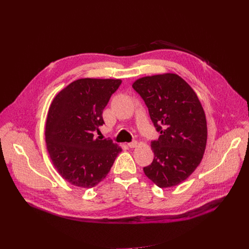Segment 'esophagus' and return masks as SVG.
Returning <instances> with one entry per match:
<instances>
[{
	"mask_svg": "<svg viewBox=\"0 0 249 249\" xmlns=\"http://www.w3.org/2000/svg\"><path fill=\"white\" fill-rule=\"evenodd\" d=\"M137 145H138V143H137L136 141L130 142V143H128V144H127V146H128L129 148H135V147H137Z\"/></svg>",
	"mask_w": 249,
	"mask_h": 249,
	"instance_id": "1",
	"label": "esophagus"
}]
</instances>
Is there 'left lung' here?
Listing matches in <instances>:
<instances>
[{"mask_svg": "<svg viewBox=\"0 0 249 249\" xmlns=\"http://www.w3.org/2000/svg\"><path fill=\"white\" fill-rule=\"evenodd\" d=\"M132 87L160 133L151 142L155 158L144 172L160 188L179 184L196 169L205 152L207 122L202 105L191 87L175 74L144 77Z\"/></svg>", "mask_w": 249, "mask_h": 249, "instance_id": "8db88e82", "label": "left lung"}]
</instances>
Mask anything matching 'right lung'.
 <instances>
[{"mask_svg": "<svg viewBox=\"0 0 249 249\" xmlns=\"http://www.w3.org/2000/svg\"><path fill=\"white\" fill-rule=\"evenodd\" d=\"M121 80L80 79L53 99L45 140L50 159L65 180L91 188L109 172L122 151L111 140H99L94 131L104 124L102 111Z\"/></svg>", "mask_w": 249, "mask_h": 249, "instance_id": "1", "label": "right lung"}]
</instances>
